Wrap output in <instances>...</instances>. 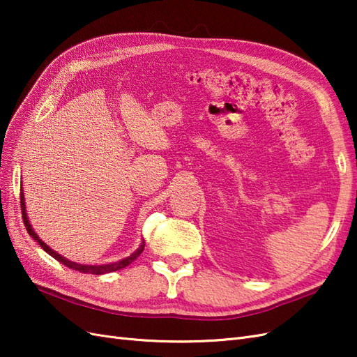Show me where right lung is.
Segmentation results:
<instances>
[{
    "instance_id": "right-lung-1",
    "label": "right lung",
    "mask_w": 357,
    "mask_h": 357,
    "mask_svg": "<svg viewBox=\"0 0 357 357\" xmlns=\"http://www.w3.org/2000/svg\"><path fill=\"white\" fill-rule=\"evenodd\" d=\"M20 207H22V219H24V223H25V228H26V231H28V234L32 236V238H34L40 245H41V248L43 250H45L46 253H49L53 259H56L58 262H61V264H63L66 266H68V268H71V269H75V271H79V273H83V274H93V275H101V274H107V273H113V271H117V269H122V268H125V266H128L129 264H132L135 259L142 255V252L144 250V241L142 243V245L138 247V250L137 252H134L131 256H128L126 259H122V261H119V262H114V264H109V265H80V264H75V262H71V261H68V259H66V257H62L61 255H58L56 252H53L50 247H47L45 243H43L38 236H37V234L34 232V229L31 228V225H29V222H28V218H26V213H25V201H24V193L20 192Z\"/></svg>"
}]
</instances>
